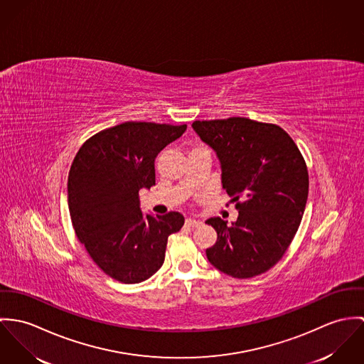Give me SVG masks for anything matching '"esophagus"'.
Masks as SVG:
<instances>
[{
  "mask_svg": "<svg viewBox=\"0 0 364 364\" xmlns=\"http://www.w3.org/2000/svg\"><path fill=\"white\" fill-rule=\"evenodd\" d=\"M186 225H187V226H190V228H197V226H200V225H201V222H200V220H197V219H191V218H190V219H187V220H186Z\"/></svg>",
  "mask_w": 364,
  "mask_h": 364,
  "instance_id": "1",
  "label": "esophagus"
}]
</instances>
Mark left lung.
Listing matches in <instances>:
<instances>
[{"label": "left lung", "instance_id": "1", "mask_svg": "<svg viewBox=\"0 0 364 364\" xmlns=\"http://www.w3.org/2000/svg\"><path fill=\"white\" fill-rule=\"evenodd\" d=\"M193 128L216 152L222 186L239 210L232 226L220 218L205 222L218 233L208 261L233 278L261 275L282 258L300 226L309 197L306 162L277 124L230 117Z\"/></svg>", "mask_w": 364, "mask_h": 364}]
</instances>
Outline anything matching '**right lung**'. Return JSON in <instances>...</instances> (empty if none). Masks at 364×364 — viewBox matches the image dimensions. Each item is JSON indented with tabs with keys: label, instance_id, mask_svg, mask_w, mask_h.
Segmentation results:
<instances>
[{
	"label": "right lung",
	"instance_id": "right-lung-1",
	"mask_svg": "<svg viewBox=\"0 0 364 364\" xmlns=\"http://www.w3.org/2000/svg\"><path fill=\"white\" fill-rule=\"evenodd\" d=\"M187 125L127 122L90 136L68 174V208L95 264L122 283L149 279L164 262L167 239L184 225L168 212L144 215L139 191L155 186V159Z\"/></svg>",
	"mask_w": 364,
	"mask_h": 364
}]
</instances>
